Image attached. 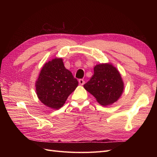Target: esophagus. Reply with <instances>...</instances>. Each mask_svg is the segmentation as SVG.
<instances>
[{"label":"esophagus","mask_w":157,"mask_h":157,"mask_svg":"<svg viewBox=\"0 0 157 157\" xmlns=\"http://www.w3.org/2000/svg\"><path fill=\"white\" fill-rule=\"evenodd\" d=\"M78 82H79V84H80V85H84V83H85L84 80L83 79H79V80H78Z\"/></svg>","instance_id":"obj_1"}]
</instances>
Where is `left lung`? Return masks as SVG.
I'll use <instances>...</instances> for the list:
<instances>
[{
  "mask_svg": "<svg viewBox=\"0 0 157 157\" xmlns=\"http://www.w3.org/2000/svg\"><path fill=\"white\" fill-rule=\"evenodd\" d=\"M94 72L84 88L101 105H109L117 101L124 90V82L117 68L111 63H101L95 66Z\"/></svg>",
  "mask_w": 157,
  "mask_h": 157,
  "instance_id": "1",
  "label": "left lung"
}]
</instances>
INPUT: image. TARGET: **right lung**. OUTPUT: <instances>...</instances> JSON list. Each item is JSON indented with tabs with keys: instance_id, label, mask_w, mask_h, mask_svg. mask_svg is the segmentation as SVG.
Segmentation results:
<instances>
[{
	"instance_id": "obj_1",
	"label": "right lung",
	"mask_w": 157,
	"mask_h": 157,
	"mask_svg": "<svg viewBox=\"0 0 157 157\" xmlns=\"http://www.w3.org/2000/svg\"><path fill=\"white\" fill-rule=\"evenodd\" d=\"M78 81L64 66L61 58H54L42 67L35 83L40 101L47 107L58 109L78 86Z\"/></svg>"
}]
</instances>
